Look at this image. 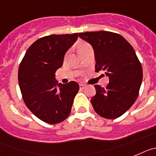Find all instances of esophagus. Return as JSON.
<instances>
[{
	"instance_id": "34e87169",
	"label": "esophagus",
	"mask_w": 156,
	"mask_h": 156,
	"mask_svg": "<svg viewBox=\"0 0 156 156\" xmlns=\"http://www.w3.org/2000/svg\"><path fill=\"white\" fill-rule=\"evenodd\" d=\"M85 87H86V86H85V85H83V84H80V85H79L80 89H85Z\"/></svg>"
}]
</instances>
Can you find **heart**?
I'll use <instances>...</instances> for the list:
<instances>
[{
  "label": "heart",
  "instance_id": "obj_1",
  "mask_svg": "<svg viewBox=\"0 0 156 156\" xmlns=\"http://www.w3.org/2000/svg\"><path fill=\"white\" fill-rule=\"evenodd\" d=\"M89 48H91V46H90V44L86 42H81L78 44V50H79L80 53Z\"/></svg>",
  "mask_w": 156,
  "mask_h": 156
}]
</instances>
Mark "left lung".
<instances>
[{"label": "left lung", "mask_w": 156, "mask_h": 156, "mask_svg": "<svg viewBox=\"0 0 156 156\" xmlns=\"http://www.w3.org/2000/svg\"><path fill=\"white\" fill-rule=\"evenodd\" d=\"M94 49L96 71L109 77L106 88L95 85L96 95L91 104L99 115L108 119L122 115L134 104L139 95L143 70L136 52L119 34L91 31L78 34Z\"/></svg>", "instance_id": "left-lung-1"}]
</instances>
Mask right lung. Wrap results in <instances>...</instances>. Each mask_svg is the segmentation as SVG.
Instances as JSON below:
<instances>
[{
  "instance_id": "1",
  "label": "right lung",
  "mask_w": 156,
  "mask_h": 156,
  "mask_svg": "<svg viewBox=\"0 0 156 156\" xmlns=\"http://www.w3.org/2000/svg\"><path fill=\"white\" fill-rule=\"evenodd\" d=\"M78 37V34L74 33L41 37L28 48L20 64L19 85L26 106L48 124H57L68 117L79 90L74 81L59 83L56 88L55 80V73L63 66L65 53Z\"/></svg>"
}]
</instances>
